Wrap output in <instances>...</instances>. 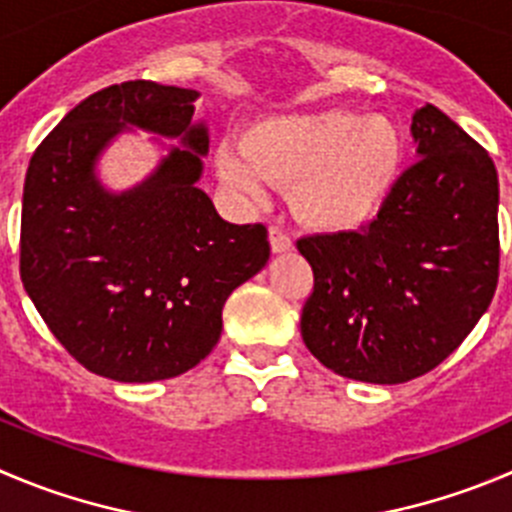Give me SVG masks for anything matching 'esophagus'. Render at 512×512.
I'll return each instance as SVG.
<instances>
[{
  "mask_svg": "<svg viewBox=\"0 0 512 512\" xmlns=\"http://www.w3.org/2000/svg\"><path fill=\"white\" fill-rule=\"evenodd\" d=\"M269 241H271V251L274 253H286L294 248V241H291L289 233L279 226H271L269 228Z\"/></svg>",
  "mask_w": 512,
  "mask_h": 512,
  "instance_id": "1",
  "label": "esophagus"
}]
</instances>
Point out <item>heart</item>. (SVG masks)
<instances>
[{
	"mask_svg": "<svg viewBox=\"0 0 512 512\" xmlns=\"http://www.w3.org/2000/svg\"><path fill=\"white\" fill-rule=\"evenodd\" d=\"M402 160V133L389 118L321 110L261 120L243 133L241 153H218V170L248 196H261L264 183L289 186L291 211L301 223L344 233L382 213Z\"/></svg>",
	"mask_w": 512,
	"mask_h": 512,
	"instance_id": "b5f03b06",
	"label": "heart"
}]
</instances>
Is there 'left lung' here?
<instances>
[{"instance_id":"left-lung-1","label":"left lung","mask_w":512,"mask_h":512,"mask_svg":"<svg viewBox=\"0 0 512 512\" xmlns=\"http://www.w3.org/2000/svg\"><path fill=\"white\" fill-rule=\"evenodd\" d=\"M417 163L359 231L296 241L314 271L306 349L372 384L432 372L472 332L498 286V170L435 105L412 118Z\"/></svg>"}]
</instances>
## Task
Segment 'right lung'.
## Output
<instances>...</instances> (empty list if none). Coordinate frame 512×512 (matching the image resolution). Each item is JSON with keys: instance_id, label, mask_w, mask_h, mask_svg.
I'll use <instances>...</instances> for the list:
<instances>
[{"instance_id": "1", "label": "right lung", "mask_w": 512, "mask_h": 512, "mask_svg": "<svg viewBox=\"0 0 512 512\" xmlns=\"http://www.w3.org/2000/svg\"><path fill=\"white\" fill-rule=\"evenodd\" d=\"M196 90L130 80L72 107L34 150L24 178L19 276L57 342L115 382H155L196 367L221 339L223 304L269 261L264 223L236 226L196 186L208 135ZM180 137L133 192L94 178L124 127Z\"/></svg>"}]
</instances>
